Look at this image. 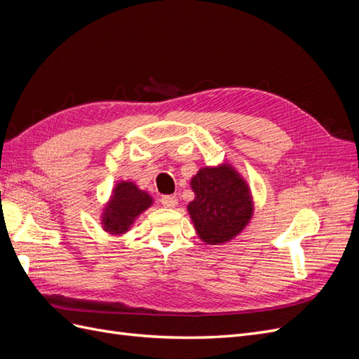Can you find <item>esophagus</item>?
<instances>
[{
    "mask_svg": "<svg viewBox=\"0 0 359 359\" xmlns=\"http://www.w3.org/2000/svg\"><path fill=\"white\" fill-rule=\"evenodd\" d=\"M160 202L163 206H165V208H173V206H177L178 199L175 196H170V194H166V196H163L160 199Z\"/></svg>",
    "mask_w": 359,
    "mask_h": 359,
    "instance_id": "esophagus-1",
    "label": "esophagus"
}]
</instances>
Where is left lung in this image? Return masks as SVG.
<instances>
[{"label":"left lung","instance_id":"8db88e82","mask_svg":"<svg viewBox=\"0 0 359 359\" xmlns=\"http://www.w3.org/2000/svg\"><path fill=\"white\" fill-rule=\"evenodd\" d=\"M196 194L189 203L194 229L206 244H223L240 233L253 215L247 182L229 165L202 168L191 178Z\"/></svg>","mask_w":359,"mask_h":359}]
</instances>
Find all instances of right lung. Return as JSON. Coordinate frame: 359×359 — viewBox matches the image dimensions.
Listing matches in <instances>:
<instances>
[{
	"label": "right lung",
	"instance_id": "1",
	"mask_svg": "<svg viewBox=\"0 0 359 359\" xmlns=\"http://www.w3.org/2000/svg\"><path fill=\"white\" fill-rule=\"evenodd\" d=\"M153 198L147 191L139 190L136 184L118 182L103 212V229L115 235L127 232L136 217L149 208Z\"/></svg>",
	"mask_w": 359,
	"mask_h": 359
}]
</instances>
